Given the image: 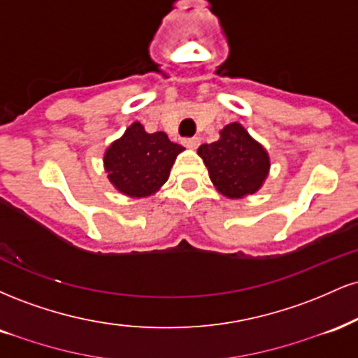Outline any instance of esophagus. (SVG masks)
Segmentation results:
<instances>
[{
    "instance_id": "1",
    "label": "esophagus",
    "mask_w": 358,
    "mask_h": 358,
    "mask_svg": "<svg viewBox=\"0 0 358 358\" xmlns=\"http://www.w3.org/2000/svg\"><path fill=\"white\" fill-rule=\"evenodd\" d=\"M183 145L188 148V150H195L196 146L200 145V138H187V139H183Z\"/></svg>"
}]
</instances>
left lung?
Listing matches in <instances>:
<instances>
[{
    "instance_id": "8db88e82",
    "label": "left lung",
    "mask_w": 358,
    "mask_h": 358,
    "mask_svg": "<svg viewBox=\"0 0 358 358\" xmlns=\"http://www.w3.org/2000/svg\"><path fill=\"white\" fill-rule=\"evenodd\" d=\"M220 138L199 148L215 190L227 199H244L261 190L269 175L271 158L239 122L220 129Z\"/></svg>"
}]
</instances>
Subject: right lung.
<instances>
[{
	"instance_id": "obj_1",
	"label": "right lung",
	"mask_w": 358,
	"mask_h": 358,
	"mask_svg": "<svg viewBox=\"0 0 358 358\" xmlns=\"http://www.w3.org/2000/svg\"><path fill=\"white\" fill-rule=\"evenodd\" d=\"M185 150L171 143L166 133H148L134 121L121 138L113 141L104 153L108 180L122 195L145 199L155 195L166 183L176 156Z\"/></svg>"
}]
</instances>
